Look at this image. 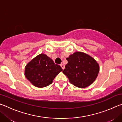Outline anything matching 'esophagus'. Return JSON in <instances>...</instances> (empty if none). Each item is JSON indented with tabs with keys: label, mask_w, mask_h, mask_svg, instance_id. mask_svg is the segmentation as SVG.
<instances>
[{
	"label": "esophagus",
	"mask_w": 122,
	"mask_h": 122,
	"mask_svg": "<svg viewBox=\"0 0 122 122\" xmlns=\"http://www.w3.org/2000/svg\"><path fill=\"white\" fill-rule=\"evenodd\" d=\"M60 66L61 67L62 69L63 70L64 69H65V65H63V64H61V65H60Z\"/></svg>",
	"instance_id": "esophagus-1"
}]
</instances>
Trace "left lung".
<instances>
[{
    "instance_id": "1",
    "label": "left lung",
    "mask_w": 122,
    "mask_h": 122,
    "mask_svg": "<svg viewBox=\"0 0 122 122\" xmlns=\"http://www.w3.org/2000/svg\"><path fill=\"white\" fill-rule=\"evenodd\" d=\"M66 60L68 63L62 72L74 86L82 88L87 87L97 77L99 65L89 55L77 51Z\"/></svg>"
}]
</instances>
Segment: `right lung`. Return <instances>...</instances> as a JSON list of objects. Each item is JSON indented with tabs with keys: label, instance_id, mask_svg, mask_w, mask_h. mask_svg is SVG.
Segmentation results:
<instances>
[{
	"label": "right lung",
	"instance_id": "1",
	"mask_svg": "<svg viewBox=\"0 0 122 122\" xmlns=\"http://www.w3.org/2000/svg\"><path fill=\"white\" fill-rule=\"evenodd\" d=\"M62 71L60 66L55 64L52 59L41 54L26 65L25 75L34 86L43 88L52 83L54 78Z\"/></svg>",
	"mask_w": 122,
	"mask_h": 122
}]
</instances>
